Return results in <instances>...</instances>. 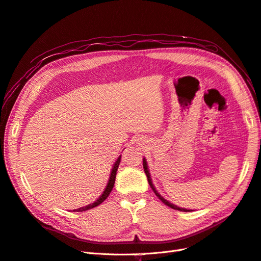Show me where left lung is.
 <instances>
[{
    "label": "left lung",
    "instance_id": "left-lung-1",
    "mask_svg": "<svg viewBox=\"0 0 261 261\" xmlns=\"http://www.w3.org/2000/svg\"><path fill=\"white\" fill-rule=\"evenodd\" d=\"M143 165H144V170H145V173H146V175H147V178H148V183H149V185H150V187L152 188V191L154 192V194L156 195V197L158 198H159L164 204H167L168 207H170V208H172V209H175V210H179V211H184V212H189V211H193V210H188V209H185V208H180V207H177V206H175L174 203H172V202H170V201H168L167 199H164L163 197L159 194V192L156 191L155 189V187L153 186V184H152V180H151V176H150V173H149V170H148V164H147V161H146V159L144 158L143 159Z\"/></svg>",
    "mask_w": 261,
    "mask_h": 261
}]
</instances>
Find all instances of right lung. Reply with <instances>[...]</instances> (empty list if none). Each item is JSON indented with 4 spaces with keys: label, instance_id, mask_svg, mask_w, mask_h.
Segmentation results:
<instances>
[{
    "label": "right lung",
    "instance_id": "1",
    "mask_svg": "<svg viewBox=\"0 0 261 261\" xmlns=\"http://www.w3.org/2000/svg\"><path fill=\"white\" fill-rule=\"evenodd\" d=\"M120 162H121V155L117 158V160H116L115 163L113 164V168H112V171H111V174H110V178H109V181H108V184H107V186H106V189L103 191V193H102V195L99 197V198H98L96 201H94V202L88 204V206H85V207L78 208V209H74V210H73L74 212H82V211H86V210L92 209V208H94V207L99 206L100 203H102V202H103V201L108 198V196L110 195V193H111L112 188H113V186H114L115 177H116V171H117V169H118V165H120Z\"/></svg>",
    "mask_w": 261,
    "mask_h": 261
}]
</instances>
